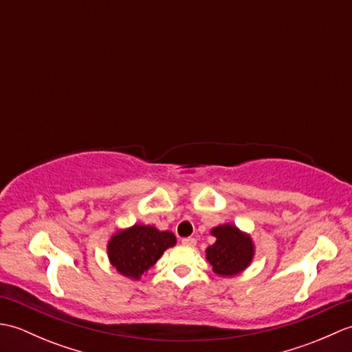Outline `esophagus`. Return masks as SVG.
Instances as JSON below:
<instances>
[{
  "label": "esophagus",
  "mask_w": 352,
  "mask_h": 352,
  "mask_svg": "<svg viewBox=\"0 0 352 352\" xmlns=\"http://www.w3.org/2000/svg\"><path fill=\"white\" fill-rule=\"evenodd\" d=\"M182 243L184 246H195L197 245V239L195 237H184V239H182Z\"/></svg>",
  "instance_id": "esophagus-1"
}]
</instances>
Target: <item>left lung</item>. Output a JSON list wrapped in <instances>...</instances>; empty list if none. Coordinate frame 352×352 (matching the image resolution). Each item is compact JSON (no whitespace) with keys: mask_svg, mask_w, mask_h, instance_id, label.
Here are the masks:
<instances>
[{"mask_svg":"<svg viewBox=\"0 0 352 352\" xmlns=\"http://www.w3.org/2000/svg\"><path fill=\"white\" fill-rule=\"evenodd\" d=\"M216 242L207 248V261L219 275H236L251 263L252 242L233 226H221L213 231Z\"/></svg>","mask_w":352,"mask_h":352,"instance_id":"8db88e82","label":"left lung"}]
</instances>
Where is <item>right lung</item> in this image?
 Here are the masks:
<instances>
[{"instance_id":"add662e5","label":"right lung","mask_w":352,"mask_h":352,"mask_svg":"<svg viewBox=\"0 0 352 352\" xmlns=\"http://www.w3.org/2000/svg\"><path fill=\"white\" fill-rule=\"evenodd\" d=\"M175 242L177 239L170 231H159L151 226H134L111 237L107 246L109 258L122 275L139 278Z\"/></svg>"}]
</instances>
